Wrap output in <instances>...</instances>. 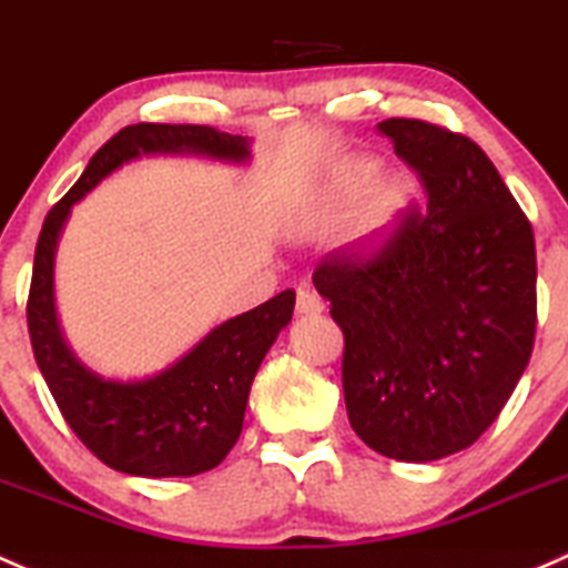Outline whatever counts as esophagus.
<instances>
[{"label":"esophagus","mask_w":568,"mask_h":568,"mask_svg":"<svg viewBox=\"0 0 568 568\" xmlns=\"http://www.w3.org/2000/svg\"><path fill=\"white\" fill-rule=\"evenodd\" d=\"M296 310H300L302 315H321L324 313V302H321V296L315 294V291L300 288L296 291Z\"/></svg>","instance_id":"34e87169"}]
</instances>
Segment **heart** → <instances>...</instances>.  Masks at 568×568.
<instances>
[{"label":"heart","instance_id":"1","mask_svg":"<svg viewBox=\"0 0 568 568\" xmlns=\"http://www.w3.org/2000/svg\"><path fill=\"white\" fill-rule=\"evenodd\" d=\"M375 174H378V165L369 163V160H359V163L351 165V169L343 174V179H339L332 209H343L354 204V201L359 199V193H364V190L373 184ZM410 193H414V184H410L408 176H394L392 182H386L384 190L378 193V199H375V204L369 206V212L362 217L359 229H356V236H359L364 244L384 242V239L392 234L394 225H397L403 209L408 206Z\"/></svg>","mask_w":568,"mask_h":568}]
</instances>
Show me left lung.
Segmentation results:
<instances>
[{
    "label": "left lung",
    "instance_id": "1",
    "mask_svg": "<svg viewBox=\"0 0 568 568\" xmlns=\"http://www.w3.org/2000/svg\"><path fill=\"white\" fill-rule=\"evenodd\" d=\"M416 171L410 204L373 250H334L313 272L343 329L348 422L378 455L429 463L468 449L504 410L536 337L534 229L463 133L378 124Z\"/></svg>",
    "mask_w": 568,
    "mask_h": 568
}]
</instances>
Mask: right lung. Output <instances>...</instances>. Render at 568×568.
<instances>
[{"label":"right lung","mask_w":568,"mask_h":568,"mask_svg":"<svg viewBox=\"0 0 568 568\" xmlns=\"http://www.w3.org/2000/svg\"><path fill=\"white\" fill-rule=\"evenodd\" d=\"M250 141L206 124L139 122L94 152L79 182L48 212L34 247L27 326L34 359L64 422L100 463L130 476H195L212 470L242 433L247 394L266 351L294 315V291L225 321L176 364L146 381H105L70 354L53 310V253L70 209L111 171L139 154L193 152L250 158Z\"/></svg>","instance_id":"right-lung-1"}]
</instances>
